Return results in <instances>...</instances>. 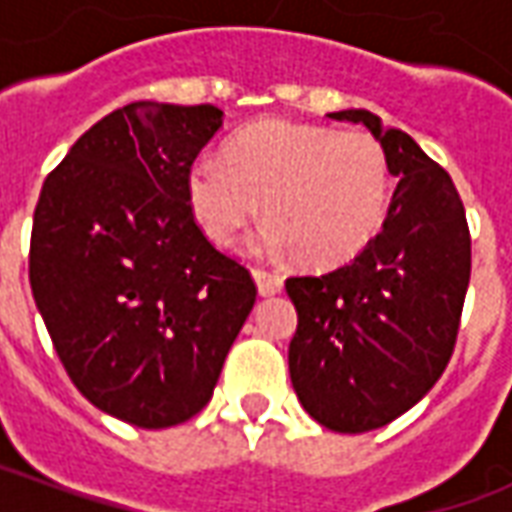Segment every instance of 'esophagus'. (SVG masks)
Returning <instances> with one entry per match:
<instances>
[{"label": "esophagus", "mask_w": 512, "mask_h": 512, "mask_svg": "<svg viewBox=\"0 0 512 512\" xmlns=\"http://www.w3.org/2000/svg\"><path fill=\"white\" fill-rule=\"evenodd\" d=\"M252 277L257 282V290H260V296H277L282 293V277L279 274H271V271H252Z\"/></svg>", "instance_id": "obj_1"}]
</instances>
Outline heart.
I'll return each mask as SVG.
<instances>
[{
  "label": "heart",
  "mask_w": 512,
  "mask_h": 512,
  "mask_svg": "<svg viewBox=\"0 0 512 512\" xmlns=\"http://www.w3.org/2000/svg\"><path fill=\"white\" fill-rule=\"evenodd\" d=\"M384 147L362 131L263 120L227 145V164L197 158L186 175V197L213 244H235L260 213L271 222L257 252H296L310 268L354 260L381 230L389 205Z\"/></svg>",
  "instance_id": "obj_1"
}]
</instances>
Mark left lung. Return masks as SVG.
<instances>
[{
	"instance_id": "left-lung-1",
	"label": "left lung",
	"mask_w": 512,
	"mask_h": 512,
	"mask_svg": "<svg viewBox=\"0 0 512 512\" xmlns=\"http://www.w3.org/2000/svg\"><path fill=\"white\" fill-rule=\"evenodd\" d=\"M376 136L397 178L384 230L321 277L285 282L299 312L290 381L323 428L365 433L428 395L450 362L472 274L463 202L444 169L367 109L332 112Z\"/></svg>"
}]
</instances>
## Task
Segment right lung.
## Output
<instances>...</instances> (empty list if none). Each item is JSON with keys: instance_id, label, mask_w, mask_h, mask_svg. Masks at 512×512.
<instances>
[{"instance_id": "1", "label": "right lung", "mask_w": 512, "mask_h": 512, "mask_svg": "<svg viewBox=\"0 0 512 512\" xmlns=\"http://www.w3.org/2000/svg\"><path fill=\"white\" fill-rule=\"evenodd\" d=\"M222 109L136 101L98 120L35 205L29 285L93 406L172 428L208 406L255 279L194 222L186 175Z\"/></svg>"}]
</instances>
